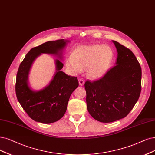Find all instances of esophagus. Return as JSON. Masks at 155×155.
I'll return each instance as SVG.
<instances>
[{"instance_id":"1","label":"esophagus","mask_w":155,"mask_h":155,"mask_svg":"<svg viewBox=\"0 0 155 155\" xmlns=\"http://www.w3.org/2000/svg\"><path fill=\"white\" fill-rule=\"evenodd\" d=\"M78 82H79V85H83L84 84V83H85V81H84L83 78H80L78 80Z\"/></svg>"}]
</instances>
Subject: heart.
<instances>
[{
    "mask_svg": "<svg viewBox=\"0 0 155 155\" xmlns=\"http://www.w3.org/2000/svg\"><path fill=\"white\" fill-rule=\"evenodd\" d=\"M113 57L112 50L107 45H82L68 57L66 65L75 73L82 72L84 67H87L89 77L98 79L109 70Z\"/></svg>",
    "mask_w": 155,
    "mask_h": 155,
    "instance_id": "heart-1",
    "label": "heart"
}]
</instances>
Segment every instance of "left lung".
I'll list each match as a JSON object with an SVG mask.
<instances>
[{"label":"left lung","instance_id":"8db88e82","mask_svg":"<svg viewBox=\"0 0 155 155\" xmlns=\"http://www.w3.org/2000/svg\"><path fill=\"white\" fill-rule=\"evenodd\" d=\"M117 51L116 65L101 78L86 81V102L89 113L101 123L123 119L132 110L141 91L142 70L130 49L112 41Z\"/></svg>","mask_w":155,"mask_h":155}]
</instances>
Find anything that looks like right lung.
Here are the masks:
<instances>
[{"mask_svg":"<svg viewBox=\"0 0 155 155\" xmlns=\"http://www.w3.org/2000/svg\"><path fill=\"white\" fill-rule=\"evenodd\" d=\"M68 40L47 41L32 48L21 62L16 74L15 91L18 101L32 119L42 123H54L62 118L67 109L71 93L78 87L77 77H70L62 71L63 63L55 59L56 72L49 84L34 91L28 84V74L32 63L42 54L62 58V51Z\"/></svg>","mask_w":155,"mask_h":155,"instance_id":"obj_1","label":"right lung"}]
</instances>
